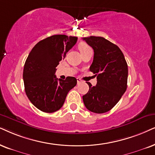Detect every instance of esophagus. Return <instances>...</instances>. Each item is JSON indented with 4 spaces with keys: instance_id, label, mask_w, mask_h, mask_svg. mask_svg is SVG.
Masks as SVG:
<instances>
[{
    "instance_id": "1",
    "label": "esophagus",
    "mask_w": 155,
    "mask_h": 155,
    "mask_svg": "<svg viewBox=\"0 0 155 155\" xmlns=\"http://www.w3.org/2000/svg\"><path fill=\"white\" fill-rule=\"evenodd\" d=\"M77 79V83H78V84H80V83H81V80L79 78H77V79Z\"/></svg>"
}]
</instances>
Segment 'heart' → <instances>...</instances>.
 I'll return each mask as SVG.
<instances>
[{
    "mask_svg": "<svg viewBox=\"0 0 155 155\" xmlns=\"http://www.w3.org/2000/svg\"><path fill=\"white\" fill-rule=\"evenodd\" d=\"M78 48H79V50L81 54H84V52H86L87 51L91 49V48H90V46L89 45L86 44V43L84 42H81L79 43V45H78Z\"/></svg>",
    "mask_w": 155,
    "mask_h": 155,
    "instance_id": "heart-1",
    "label": "heart"
}]
</instances>
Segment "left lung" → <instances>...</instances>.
<instances>
[{
    "label": "left lung",
    "instance_id": "obj_1",
    "mask_svg": "<svg viewBox=\"0 0 155 155\" xmlns=\"http://www.w3.org/2000/svg\"><path fill=\"white\" fill-rule=\"evenodd\" d=\"M94 49L89 70L97 76V85L87 82L89 91L83 96L88 110L102 114L111 110L126 91L128 66L124 56L117 45L100 36L83 38Z\"/></svg>",
    "mask_w": 155,
    "mask_h": 155
}]
</instances>
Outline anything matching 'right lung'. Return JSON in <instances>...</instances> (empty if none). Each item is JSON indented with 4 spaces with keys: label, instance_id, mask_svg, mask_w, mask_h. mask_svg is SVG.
Wrapping results in <instances>:
<instances>
[{
    "label": "right lung",
    "instance_id": "add662e5",
    "mask_svg": "<svg viewBox=\"0 0 155 155\" xmlns=\"http://www.w3.org/2000/svg\"><path fill=\"white\" fill-rule=\"evenodd\" d=\"M77 38L54 35L40 41L28 54L23 74L25 91L39 110L52 113L60 109L68 91L77 84L73 76L62 80L55 75L56 67L76 44Z\"/></svg>",
    "mask_w": 155,
    "mask_h": 155
}]
</instances>
